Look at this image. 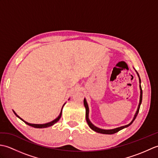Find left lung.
I'll return each mask as SVG.
<instances>
[{"instance_id":"8db88e82","label":"left lung","mask_w":158,"mask_h":158,"mask_svg":"<svg viewBox=\"0 0 158 158\" xmlns=\"http://www.w3.org/2000/svg\"><path fill=\"white\" fill-rule=\"evenodd\" d=\"M137 75H138V77L139 78V83H140V101H139V106H138V109H137V110L136 112L135 113V117H134V118L132 119V122H131L129 124H127V125H126V126H121V127H117V128H114V129H111V130H104V129H101V128H99V127L95 126L94 124L92 123V122H90L89 119V107H88V103H87V101L85 98H84V100H83V104H84V106L85 107V117H86V121H87V123H88V126H89L90 128H91L92 130H93L94 131H95V132H98V133H101V134H105V135H113V134H115L117 132H119V130H122L123 128H125V127H128L129 126H130L131 124H132L133 123L134 121H135V119H136V117L137 116V115H138L139 113V109H140V104H141L142 102V98H143V90H142V88H141V85H140V77H139V73L136 72Z\"/></svg>"}]
</instances>
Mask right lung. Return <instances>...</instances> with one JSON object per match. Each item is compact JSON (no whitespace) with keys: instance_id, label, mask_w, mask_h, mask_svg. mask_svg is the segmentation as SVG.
Here are the masks:
<instances>
[{"instance_id":"obj_1","label":"right lung","mask_w":158,"mask_h":158,"mask_svg":"<svg viewBox=\"0 0 158 158\" xmlns=\"http://www.w3.org/2000/svg\"><path fill=\"white\" fill-rule=\"evenodd\" d=\"M65 105V104H64ZM64 105L63 106H62V110H61V112H60V115H59V116L57 117L56 119H55L54 120H53L52 122H48V123H43V124H35V123H28V122H25L24 120L23 119H22V118H20V117L17 115V114L15 113V112L14 111V110H13V113H15V115L18 117H19V118L21 119V120H22L23 122L24 123H26V124H28V126H32V127H36V128H44V127H49V126H53V124L54 123H56V122H58V121H59V119H60V117H61V115H62V109H63V106H64Z\"/></svg>"}]
</instances>
